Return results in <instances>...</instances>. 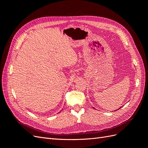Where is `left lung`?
Instances as JSON below:
<instances>
[{
    "label": "left lung",
    "mask_w": 148,
    "mask_h": 148,
    "mask_svg": "<svg viewBox=\"0 0 148 148\" xmlns=\"http://www.w3.org/2000/svg\"><path fill=\"white\" fill-rule=\"evenodd\" d=\"M119 109H120V108H119ZM119 109H118V110H119Z\"/></svg>",
    "instance_id": "8db88e82"
}]
</instances>
